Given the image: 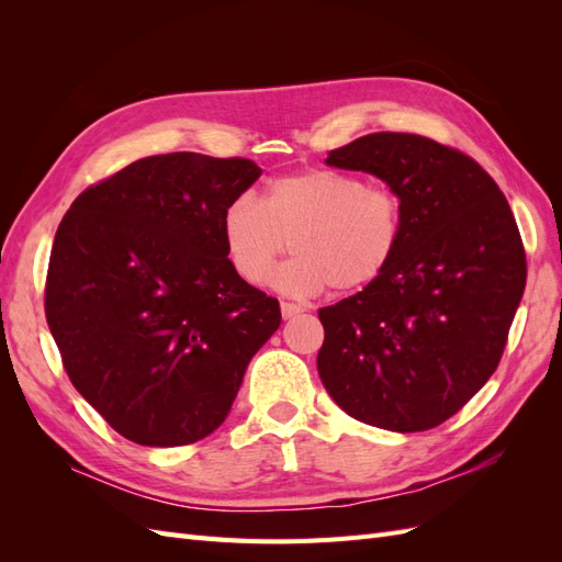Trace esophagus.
<instances>
[{
	"instance_id": "esophagus-1",
	"label": "esophagus",
	"mask_w": 562,
	"mask_h": 562,
	"mask_svg": "<svg viewBox=\"0 0 562 562\" xmlns=\"http://www.w3.org/2000/svg\"><path fill=\"white\" fill-rule=\"evenodd\" d=\"M302 312V304H297V302H281V314H283V318H293V316H297Z\"/></svg>"
}]
</instances>
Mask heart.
I'll return each mask as SVG.
<instances>
[{
    "label": "heart",
    "mask_w": 562,
    "mask_h": 562,
    "mask_svg": "<svg viewBox=\"0 0 562 562\" xmlns=\"http://www.w3.org/2000/svg\"><path fill=\"white\" fill-rule=\"evenodd\" d=\"M229 262L244 281L262 285L277 260L285 262L271 281L293 295L359 293L394 265L403 241L401 196L382 184L335 168H310L271 180L262 201L234 199L223 213Z\"/></svg>",
    "instance_id": "1"
}]
</instances>
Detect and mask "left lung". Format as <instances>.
<instances>
[{
	"label": "left lung",
	"instance_id": "8db88e82",
	"mask_svg": "<svg viewBox=\"0 0 562 562\" xmlns=\"http://www.w3.org/2000/svg\"><path fill=\"white\" fill-rule=\"evenodd\" d=\"M328 166L378 176L403 203L386 274L318 310V375L353 419L413 434L450 419L497 370L527 262L506 196L479 161L415 133H370Z\"/></svg>",
	"mask_w": 562,
	"mask_h": 562
}]
</instances>
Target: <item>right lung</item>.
Here are the masks:
<instances>
[{
	"mask_svg": "<svg viewBox=\"0 0 562 562\" xmlns=\"http://www.w3.org/2000/svg\"><path fill=\"white\" fill-rule=\"evenodd\" d=\"M258 164L173 151L91 184L50 248L44 310L67 378L138 446H190L225 422L279 300L232 267L223 213Z\"/></svg>",
	"mask_w": 562,
	"mask_h": 562,
	"instance_id": "right-lung-1",
	"label": "right lung"
}]
</instances>
